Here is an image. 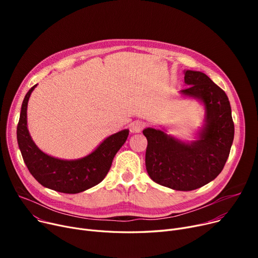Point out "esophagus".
<instances>
[{
	"label": "esophagus",
	"instance_id": "esophagus-1",
	"mask_svg": "<svg viewBox=\"0 0 258 258\" xmlns=\"http://www.w3.org/2000/svg\"><path fill=\"white\" fill-rule=\"evenodd\" d=\"M145 127V123L143 121H134L132 125H131V131L133 133H141L143 131V128Z\"/></svg>",
	"mask_w": 258,
	"mask_h": 258
}]
</instances>
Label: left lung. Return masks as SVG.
I'll use <instances>...</instances> for the list:
<instances>
[{
    "mask_svg": "<svg viewBox=\"0 0 258 258\" xmlns=\"http://www.w3.org/2000/svg\"><path fill=\"white\" fill-rule=\"evenodd\" d=\"M185 96L205 105V126L199 140L185 143L163 131L147 127L145 166L151 179L174 190L190 191L214 180L223 170L234 138L231 106L226 93L204 73L185 71Z\"/></svg>",
    "mask_w": 258,
    "mask_h": 258,
    "instance_id": "left-lung-1",
    "label": "left lung"
}]
</instances>
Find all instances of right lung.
Returning <instances> with one entry per match:
<instances>
[{"instance_id": "1", "label": "right lung", "mask_w": 258, "mask_h": 258, "mask_svg": "<svg viewBox=\"0 0 258 258\" xmlns=\"http://www.w3.org/2000/svg\"><path fill=\"white\" fill-rule=\"evenodd\" d=\"M33 86L23 100L17 138L27 168L44 187L62 194H79L99 184L107 174L112 162L124 144L128 130L107 137L93 153L77 160H60L43 153L35 145L27 128V105Z\"/></svg>"}]
</instances>
